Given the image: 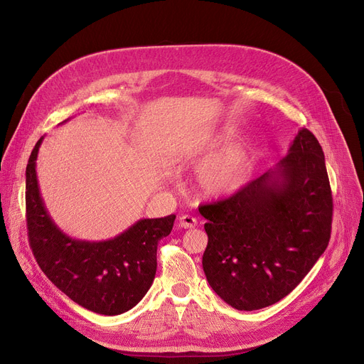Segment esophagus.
I'll return each mask as SVG.
<instances>
[{
  "mask_svg": "<svg viewBox=\"0 0 364 364\" xmlns=\"http://www.w3.org/2000/svg\"><path fill=\"white\" fill-rule=\"evenodd\" d=\"M178 225L181 228H193L196 225V218L192 215H180Z\"/></svg>",
  "mask_w": 364,
  "mask_h": 364,
  "instance_id": "34e87169",
  "label": "esophagus"
}]
</instances>
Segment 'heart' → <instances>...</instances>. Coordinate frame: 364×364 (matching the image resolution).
<instances>
[{
	"label": "heart",
	"mask_w": 364,
	"mask_h": 364,
	"mask_svg": "<svg viewBox=\"0 0 364 364\" xmlns=\"http://www.w3.org/2000/svg\"><path fill=\"white\" fill-rule=\"evenodd\" d=\"M239 132L235 128H223L209 140L208 147L221 153L206 161L196 177L200 192L209 198L233 195L247 183L259 150L254 143H236Z\"/></svg>",
	"instance_id": "heart-1"
}]
</instances>
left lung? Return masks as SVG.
<instances>
[{
	"instance_id": "left-lung-1",
	"label": "left lung",
	"mask_w": 364,
	"mask_h": 364,
	"mask_svg": "<svg viewBox=\"0 0 364 364\" xmlns=\"http://www.w3.org/2000/svg\"><path fill=\"white\" fill-rule=\"evenodd\" d=\"M332 211L321 146L302 128L273 169L228 199L199 206L206 220L208 283L240 311L276 304L326 251Z\"/></svg>"
}]
</instances>
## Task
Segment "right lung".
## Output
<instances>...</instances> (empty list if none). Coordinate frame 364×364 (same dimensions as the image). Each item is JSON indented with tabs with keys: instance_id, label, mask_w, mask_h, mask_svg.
Returning a JSON list of instances; mask_svg holds the SVG:
<instances>
[{
	"instance_id": "1",
	"label": "right lung",
	"mask_w": 364,
	"mask_h": 364,
	"mask_svg": "<svg viewBox=\"0 0 364 364\" xmlns=\"http://www.w3.org/2000/svg\"><path fill=\"white\" fill-rule=\"evenodd\" d=\"M43 139L35 144L26 166V225L33 257L73 302L97 314H122L150 289L158 243L171 233L176 215L139 220L109 240L72 239L54 224L40 193L35 166Z\"/></svg>"
}]
</instances>
